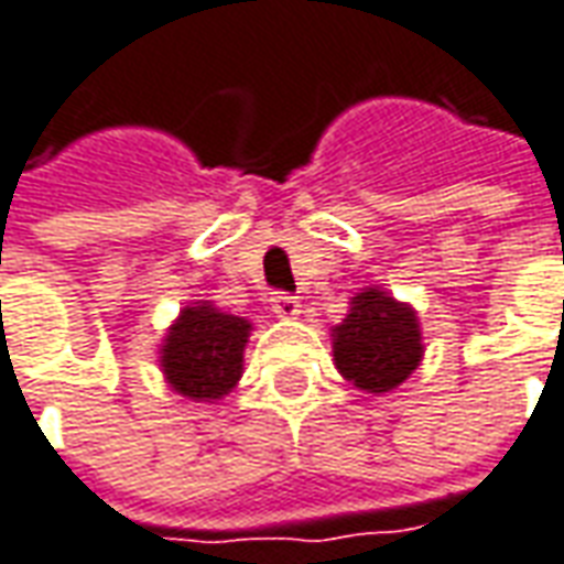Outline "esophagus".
I'll return each mask as SVG.
<instances>
[{
	"label": "esophagus",
	"instance_id": "1",
	"mask_svg": "<svg viewBox=\"0 0 564 564\" xmlns=\"http://www.w3.org/2000/svg\"><path fill=\"white\" fill-rule=\"evenodd\" d=\"M273 313L279 319H297L304 310H301V301H297V297H291V294H275Z\"/></svg>",
	"mask_w": 564,
	"mask_h": 564
}]
</instances>
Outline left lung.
Masks as SVG:
<instances>
[{"mask_svg": "<svg viewBox=\"0 0 564 564\" xmlns=\"http://www.w3.org/2000/svg\"><path fill=\"white\" fill-rule=\"evenodd\" d=\"M332 357L344 379L366 394L394 391L425 357L419 313L379 285L360 289L347 316L332 328Z\"/></svg>", "mask_w": 564, "mask_h": 564, "instance_id": "obj_1", "label": "left lung"}]
</instances>
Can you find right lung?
<instances>
[{
    "label": "right lung",
    "mask_w": 564,
    "mask_h": 564,
    "mask_svg": "<svg viewBox=\"0 0 564 564\" xmlns=\"http://www.w3.org/2000/svg\"><path fill=\"white\" fill-rule=\"evenodd\" d=\"M251 332V319L223 313L214 301L185 304L158 344V366L170 391L195 403L223 400L245 372Z\"/></svg>",
    "instance_id": "1"
}]
</instances>
